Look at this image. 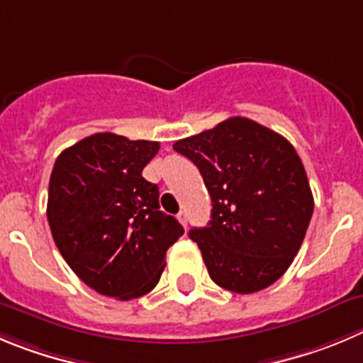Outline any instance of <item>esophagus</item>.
<instances>
[{"label":"esophagus","mask_w":363,"mask_h":363,"mask_svg":"<svg viewBox=\"0 0 363 363\" xmlns=\"http://www.w3.org/2000/svg\"><path fill=\"white\" fill-rule=\"evenodd\" d=\"M177 218H179V222H181L182 225H184V228H186V225H188V218H186V213H184V211H181V213H179V215H177Z\"/></svg>","instance_id":"obj_1"}]
</instances>
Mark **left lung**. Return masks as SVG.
Wrapping results in <instances>:
<instances>
[{
	"label": "left lung",
	"mask_w": 363,
	"mask_h": 363,
	"mask_svg": "<svg viewBox=\"0 0 363 363\" xmlns=\"http://www.w3.org/2000/svg\"><path fill=\"white\" fill-rule=\"evenodd\" d=\"M174 150L201 172L211 220L193 228L209 277L236 294L276 283L292 265L313 215V195L296 148L249 118L179 140Z\"/></svg>",
	"instance_id": "obj_1"
}]
</instances>
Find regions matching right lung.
I'll use <instances>...</instances> for the list:
<instances>
[{
  "mask_svg": "<svg viewBox=\"0 0 363 363\" xmlns=\"http://www.w3.org/2000/svg\"><path fill=\"white\" fill-rule=\"evenodd\" d=\"M157 141L98 132L53 164L48 223L77 276L107 297L130 301L159 283L168 247L184 229L159 211V189L141 175Z\"/></svg>",
  "mask_w": 363,
  "mask_h": 363,
  "instance_id": "1",
  "label": "right lung"
}]
</instances>
